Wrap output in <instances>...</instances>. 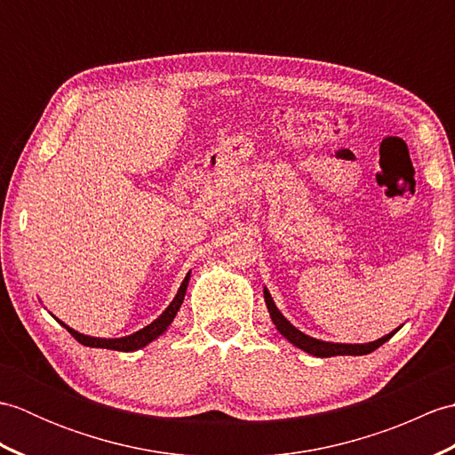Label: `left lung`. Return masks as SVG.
Returning a JSON list of instances; mask_svg holds the SVG:
<instances>
[{
	"label": "left lung",
	"instance_id": "obj_1",
	"mask_svg": "<svg viewBox=\"0 0 455 455\" xmlns=\"http://www.w3.org/2000/svg\"><path fill=\"white\" fill-rule=\"evenodd\" d=\"M264 299H266V305H267V311L269 316H272V321L275 324V328L279 332H282L289 342L293 346L301 347L307 354H313L318 357H331V355H365V354H371L373 350H377L381 344H385L389 340V338L395 334H387L379 338V340L370 342V344H332V342H323V340H316V338H311L303 334L301 331H297V328L287 321V318L279 313V308L275 307L272 295H269L267 289H264Z\"/></svg>",
	"mask_w": 455,
	"mask_h": 455
}]
</instances>
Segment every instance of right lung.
Here are the masks:
<instances>
[{"label": "right lung", "mask_w": 455, "mask_h": 455, "mask_svg": "<svg viewBox=\"0 0 455 455\" xmlns=\"http://www.w3.org/2000/svg\"><path fill=\"white\" fill-rule=\"evenodd\" d=\"M188 283H189V274L186 275V279H183V283L180 287V291L176 295V299L170 303V307L164 311L156 321H154L152 324L144 326L142 331L134 332L131 336H124V338H115V340H105V338H92V336H84L80 332L72 331L70 326H66L64 323H60L68 332H70L76 340H78L80 344L84 346H90V347H108V350H117V352H132V350H139V347H144L148 342L156 340V338L166 331V328L172 324L173 316H176V313L180 311V307L183 303V297H186V289H188Z\"/></svg>", "instance_id": "1"}]
</instances>
